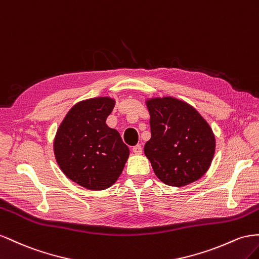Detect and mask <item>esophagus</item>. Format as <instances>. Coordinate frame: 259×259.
Here are the masks:
<instances>
[{
    "label": "esophagus",
    "instance_id": "obj_1",
    "mask_svg": "<svg viewBox=\"0 0 259 259\" xmlns=\"http://www.w3.org/2000/svg\"><path fill=\"white\" fill-rule=\"evenodd\" d=\"M132 151H134V153L137 154V155L142 154V146H141V144H137L136 146L132 147Z\"/></svg>",
    "mask_w": 259,
    "mask_h": 259
}]
</instances>
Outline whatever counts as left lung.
Masks as SVG:
<instances>
[{
    "label": "left lung",
    "mask_w": 259,
    "mask_h": 259,
    "mask_svg": "<svg viewBox=\"0 0 259 259\" xmlns=\"http://www.w3.org/2000/svg\"><path fill=\"white\" fill-rule=\"evenodd\" d=\"M151 139L144 145L157 178L169 187H184L207 172L216 139L208 122L187 102L172 97L145 101Z\"/></svg>",
    "instance_id": "obj_1"
}]
</instances>
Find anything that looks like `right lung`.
Instances as JSON below:
<instances>
[{"label":"right lung","instance_id":"1","mask_svg":"<svg viewBox=\"0 0 259 259\" xmlns=\"http://www.w3.org/2000/svg\"><path fill=\"white\" fill-rule=\"evenodd\" d=\"M116 101L100 97L78 102L66 114L54 138L55 159L64 175L88 190H105L118 180L129 147L106 118Z\"/></svg>","mask_w":259,"mask_h":259}]
</instances>
